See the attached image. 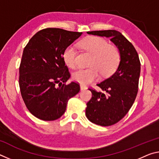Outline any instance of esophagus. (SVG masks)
<instances>
[{"label": "esophagus", "mask_w": 159, "mask_h": 159, "mask_svg": "<svg viewBox=\"0 0 159 159\" xmlns=\"http://www.w3.org/2000/svg\"><path fill=\"white\" fill-rule=\"evenodd\" d=\"M87 89V87H86L85 85H80V90H84Z\"/></svg>", "instance_id": "34e87169"}]
</instances>
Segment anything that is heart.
Wrapping results in <instances>:
<instances>
[{"instance_id":"heart-1","label":"heart","mask_w":159,"mask_h":159,"mask_svg":"<svg viewBox=\"0 0 159 159\" xmlns=\"http://www.w3.org/2000/svg\"><path fill=\"white\" fill-rule=\"evenodd\" d=\"M83 50L92 55L88 64L90 67L79 69L73 74V79L81 85H88L97 79L100 74L109 77L115 73L120 61L119 50L114 45L109 44L105 39L99 36H89L79 43ZM76 50L72 45L66 47L62 55L64 62L69 68L76 66Z\"/></svg>"}]
</instances>
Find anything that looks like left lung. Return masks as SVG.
I'll use <instances>...</instances> for the list:
<instances>
[{
  "instance_id": "1",
  "label": "left lung",
  "mask_w": 159,
  "mask_h": 159,
  "mask_svg": "<svg viewBox=\"0 0 159 159\" xmlns=\"http://www.w3.org/2000/svg\"><path fill=\"white\" fill-rule=\"evenodd\" d=\"M88 34L110 38L120 53L116 71L97 84L103 93L89 88L92 98L88 102L85 115L93 123L109 126L118 123L133 106L138 92L140 61L133 44L116 30L88 31Z\"/></svg>"
}]
</instances>
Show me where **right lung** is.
<instances>
[{
	"label": "right lung",
	"instance_id": "add662e5",
	"mask_svg": "<svg viewBox=\"0 0 159 159\" xmlns=\"http://www.w3.org/2000/svg\"><path fill=\"white\" fill-rule=\"evenodd\" d=\"M57 28L42 29L29 40L20 66L21 97L26 108L43 120H55L66 111L69 99L79 93L80 85L71 82L64 62V49L81 36Z\"/></svg>",
	"mask_w": 159,
	"mask_h": 159
}]
</instances>
